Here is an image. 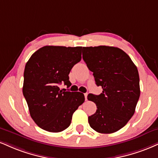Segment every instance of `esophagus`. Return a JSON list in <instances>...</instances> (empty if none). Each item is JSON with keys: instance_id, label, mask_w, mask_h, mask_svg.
Returning a JSON list of instances; mask_svg holds the SVG:
<instances>
[{"instance_id": "esophagus-1", "label": "esophagus", "mask_w": 158, "mask_h": 158, "mask_svg": "<svg viewBox=\"0 0 158 158\" xmlns=\"http://www.w3.org/2000/svg\"><path fill=\"white\" fill-rule=\"evenodd\" d=\"M85 100L87 101V94H85Z\"/></svg>"}]
</instances>
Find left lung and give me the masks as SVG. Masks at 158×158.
<instances>
[{
	"label": "left lung",
	"mask_w": 158,
	"mask_h": 158,
	"mask_svg": "<svg viewBox=\"0 0 158 158\" xmlns=\"http://www.w3.org/2000/svg\"><path fill=\"white\" fill-rule=\"evenodd\" d=\"M82 58L103 91L88 94L97 110L88 117L90 127L99 133L117 132L134 115L140 97L139 74L135 64L121 49L99 45L83 47Z\"/></svg>",
	"instance_id": "8db88e82"
}]
</instances>
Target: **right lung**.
Returning <instances> with one entry per match:
<instances>
[{
  "instance_id": "right-lung-1",
  "label": "right lung",
  "mask_w": 158,
  "mask_h": 158,
  "mask_svg": "<svg viewBox=\"0 0 158 158\" xmlns=\"http://www.w3.org/2000/svg\"><path fill=\"white\" fill-rule=\"evenodd\" d=\"M81 48L46 45L26 62L23 94L31 118L43 130L60 132L67 129L73 113L85 102L81 93L59 87L62 83L71 86L68 74L81 60Z\"/></svg>"
}]
</instances>
